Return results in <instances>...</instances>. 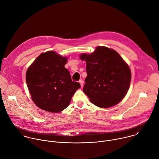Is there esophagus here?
<instances>
[{"label":"esophagus","instance_id":"1","mask_svg":"<svg viewBox=\"0 0 159 159\" xmlns=\"http://www.w3.org/2000/svg\"><path fill=\"white\" fill-rule=\"evenodd\" d=\"M79 83H80V85H81V87H83V85H84V81H83V80H80L79 81Z\"/></svg>","mask_w":159,"mask_h":159}]
</instances>
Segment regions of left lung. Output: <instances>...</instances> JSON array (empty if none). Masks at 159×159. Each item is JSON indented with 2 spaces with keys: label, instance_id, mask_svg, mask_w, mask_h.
Listing matches in <instances>:
<instances>
[{
  "label": "left lung",
  "instance_id": "left-lung-1",
  "mask_svg": "<svg viewBox=\"0 0 159 159\" xmlns=\"http://www.w3.org/2000/svg\"><path fill=\"white\" fill-rule=\"evenodd\" d=\"M80 58L86 62L83 91L90 101L102 108L118 104L126 96L131 79L129 67L119 53L98 47L92 53H82Z\"/></svg>",
  "mask_w": 159,
  "mask_h": 159
}]
</instances>
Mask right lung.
<instances>
[{
	"mask_svg": "<svg viewBox=\"0 0 159 159\" xmlns=\"http://www.w3.org/2000/svg\"><path fill=\"white\" fill-rule=\"evenodd\" d=\"M67 60L54 51H48L41 53L28 67L26 84L33 101L40 109L55 113L62 111L80 87L64 66Z\"/></svg>",
	"mask_w": 159,
	"mask_h": 159,
	"instance_id": "obj_1",
	"label": "right lung"
}]
</instances>
